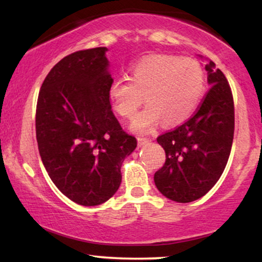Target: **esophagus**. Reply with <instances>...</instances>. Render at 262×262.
<instances>
[{
  "instance_id": "esophagus-1",
  "label": "esophagus",
  "mask_w": 262,
  "mask_h": 262,
  "mask_svg": "<svg viewBox=\"0 0 262 262\" xmlns=\"http://www.w3.org/2000/svg\"><path fill=\"white\" fill-rule=\"evenodd\" d=\"M137 141H138V145H139V146L146 145V144H149L150 142H151V141H150V139H148V138H143V137H138Z\"/></svg>"
}]
</instances>
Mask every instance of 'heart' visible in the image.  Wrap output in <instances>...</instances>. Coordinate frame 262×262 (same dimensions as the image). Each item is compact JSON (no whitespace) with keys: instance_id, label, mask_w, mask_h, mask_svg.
<instances>
[{"instance_id":"heart-1","label":"heart","mask_w":262,"mask_h":262,"mask_svg":"<svg viewBox=\"0 0 262 262\" xmlns=\"http://www.w3.org/2000/svg\"><path fill=\"white\" fill-rule=\"evenodd\" d=\"M205 73L194 59L173 55H152L138 60L128 78L111 83L108 96L119 116L131 119L144 101L148 106L132 123L137 134H148L157 125H180L188 119L205 94Z\"/></svg>"}]
</instances>
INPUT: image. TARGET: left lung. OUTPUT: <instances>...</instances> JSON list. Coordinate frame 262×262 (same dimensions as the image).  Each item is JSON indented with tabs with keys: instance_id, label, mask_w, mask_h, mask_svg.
<instances>
[{
	"instance_id": "1",
	"label": "left lung",
	"mask_w": 262,
	"mask_h": 262,
	"mask_svg": "<svg viewBox=\"0 0 262 262\" xmlns=\"http://www.w3.org/2000/svg\"><path fill=\"white\" fill-rule=\"evenodd\" d=\"M205 70L211 88L194 116L157 138L166 162L154 181L173 202L191 203L205 195L220 180L231 151L235 113L230 85L212 60Z\"/></svg>"
}]
</instances>
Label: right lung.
Instances as JSON below:
<instances>
[{
	"label": "right lung",
	"instance_id": "1",
	"mask_svg": "<svg viewBox=\"0 0 262 262\" xmlns=\"http://www.w3.org/2000/svg\"><path fill=\"white\" fill-rule=\"evenodd\" d=\"M107 48L71 53L42 82L35 132L42 164L74 203L95 206L119 188L121 164L137 146L112 112Z\"/></svg>",
	"mask_w": 262,
	"mask_h": 262
}]
</instances>
